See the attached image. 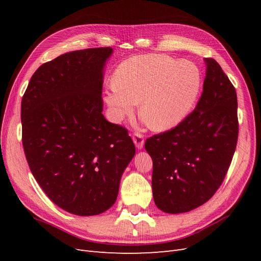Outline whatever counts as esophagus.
I'll return each instance as SVG.
<instances>
[{
	"mask_svg": "<svg viewBox=\"0 0 261 261\" xmlns=\"http://www.w3.org/2000/svg\"><path fill=\"white\" fill-rule=\"evenodd\" d=\"M133 140H134V144L136 145L137 149H141L144 147V144H145V139H144V136L141 135L140 133H135L134 134L133 136Z\"/></svg>",
	"mask_w": 261,
	"mask_h": 261,
	"instance_id": "1",
	"label": "esophagus"
}]
</instances>
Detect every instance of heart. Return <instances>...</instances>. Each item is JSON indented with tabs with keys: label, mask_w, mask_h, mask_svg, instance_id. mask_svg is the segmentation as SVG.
I'll return each mask as SVG.
<instances>
[{
	"label": "heart",
	"mask_w": 261,
	"mask_h": 261,
	"mask_svg": "<svg viewBox=\"0 0 261 261\" xmlns=\"http://www.w3.org/2000/svg\"><path fill=\"white\" fill-rule=\"evenodd\" d=\"M201 89L199 68L165 54H146L121 63L105 100L115 121L139 113L154 130L175 127L192 111Z\"/></svg>",
	"instance_id": "b5f03b06"
}]
</instances>
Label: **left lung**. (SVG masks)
<instances>
[{"instance_id":"obj_1","label":"left lung","mask_w":261,"mask_h":261,"mask_svg":"<svg viewBox=\"0 0 261 261\" xmlns=\"http://www.w3.org/2000/svg\"><path fill=\"white\" fill-rule=\"evenodd\" d=\"M194 111L174 128L146 140L153 163L152 194L167 213L188 212L207 202L222 184L239 137L234 86L213 59Z\"/></svg>"}]
</instances>
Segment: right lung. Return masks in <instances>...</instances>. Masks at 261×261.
<instances>
[{"instance_id":"obj_1","label":"right lung","mask_w":261,"mask_h":261,"mask_svg":"<svg viewBox=\"0 0 261 261\" xmlns=\"http://www.w3.org/2000/svg\"><path fill=\"white\" fill-rule=\"evenodd\" d=\"M112 48L62 54L31 77L21 100L22 146L49 198L76 216L111 208L135 145L102 114V84Z\"/></svg>"}]
</instances>
